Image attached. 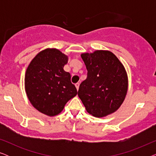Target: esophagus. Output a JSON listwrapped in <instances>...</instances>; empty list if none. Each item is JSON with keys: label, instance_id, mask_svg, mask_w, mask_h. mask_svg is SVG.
<instances>
[{"label": "esophagus", "instance_id": "34e87169", "mask_svg": "<svg viewBox=\"0 0 156 156\" xmlns=\"http://www.w3.org/2000/svg\"><path fill=\"white\" fill-rule=\"evenodd\" d=\"M75 87H76V89H79V87H80V83H76L75 84Z\"/></svg>", "mask_w": 156, "mask_h": 156}]
</instances>
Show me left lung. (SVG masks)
Masks as SVG:
<instances>
[{"label": "left lung", "mask_w": 156, "mask_h": 156, "mask_svg": "<svg viewBox=\"0 0 156 156\" xmlns=\"http://www.w3.org/2000/svg\"><path fill=\"white\" fill-rule=\"evenodd\" d=\"M81 57L87 77L81 83L78 96L87 112L98 118L115 112L128 90V76L122 63L107 50L83 53Z\"/></svg>", "instance_id": "1"}]
</instances>
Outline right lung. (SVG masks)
I'll return each mask as SVG.
<instances>
[{"mask_svg":"<svg viewBox=\"0 0 156 156\" xmlns=\"http://www.w3.org/2000/svg\"><path fill=\"white\" fill-rule=\"evenodd\" d=\"M67 62L68 57L59 50L48 48L38 53L27 68L25 91L32 105L42 114L56 116L77 94L71 75L63 69Z\"/></svg>","mask_w":156,"mask_h":156,"instance_id":"1","label":"right lung"}]
</instances>
